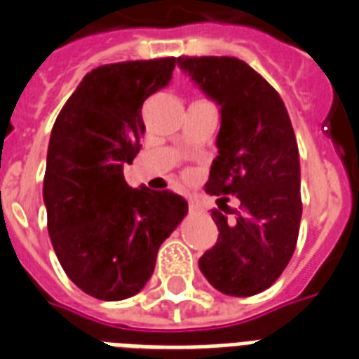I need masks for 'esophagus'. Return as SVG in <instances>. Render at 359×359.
I'll use <instances>...</instances> for the list:
<instances>
[{"instance_id": "obj_1", "label": "esophagus", "mask_w": 359, "mask_h": 359, "mask_svg": "<svg viewBox=\"0 0 359 359\" xmlns=\"http://www.w3.org/2000/svg\"><path fill=\"white\" fill-rule=\"evenodd\" d=\"M189 210H191V212H199V210H201L199 201H197V199H189Z\"/></svg>"}]
</instances>
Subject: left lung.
Segmentation results:
<instances>
[{
  "mask_svg": "<svg viewBox=\"0 0 359 359\" xmlns=\"http://www.w3.org/2000/svg\"><path fill=\"white\" fill-rule=\"evenodd\" d=\"M179 66L221 107L217 156L206 191L219 236L199 258L215 290L232 297L262 293L278 280L295 252L302 217L299 145L284 101L258 72L236 57H179Z\"/></svg>",
  "mask_w": 359,
  "mask_h": 359,
  "instance_id": "1",
  "label": "left lung"
}]
</instances>
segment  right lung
<instances>
[{"label": "right lung", "instance_id": "1", "mask_svg": "<svg viewBox=\"0 0 359 359\" xmlns=\"http://www.w3.org/2000/svg\"><path fill=\"white\" fill-rule=\"evenodd\" d=\"M175 57L104 64L84 75L51 130L43 175L58 262L99 301H123L151 278L160 245L188 214L170 189L130 188L123 165L145 133L142 104L164 88Z\"/></svg>", "mask_w": 359, "mask_h": 359}]
</instances>
